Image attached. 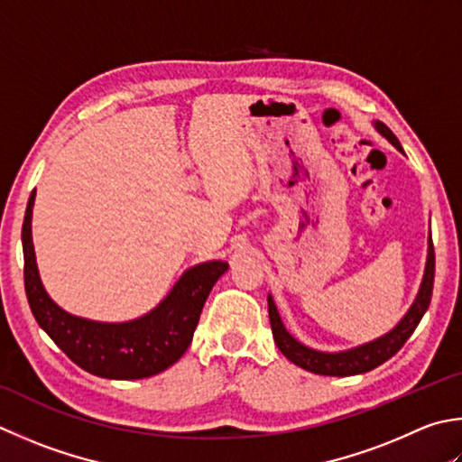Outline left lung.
Here are the masks:
<instances>
[{"label": "left lung", "mask_w": 462, "mask_h": 462, "mask_svg": "<svg viewBox=\"0 0 462 462\" xmlns=\"http://www.w3.org/2000/svg\"><path fill=\"white\" fill-rule=\"evenodd\" d=\"M374 125L394 148H399L402 152L401 142L396 140V135L388 130L383 122H376ZM432 284H435V246H432V238H429L427 268H424V276H422V284H420L417 300H414V304L411 306V310L406 312L404 319L396 324L391 332L384 334L383 338L368 342V345H363L358 348L345 350V352L312 350L291 337V332L284 328L282 320H280L273 296H268V314H270V327H273V334H274V342L280 348V352H282L291 363L314 374L352 376V374L368 373V370L381 366L388 358L394 356L396 352L404 346V342L411 338V334L419 327L420 319L429 309L430 296H432Z\"/></svg>", "instance_id": "1"}]
</instances>
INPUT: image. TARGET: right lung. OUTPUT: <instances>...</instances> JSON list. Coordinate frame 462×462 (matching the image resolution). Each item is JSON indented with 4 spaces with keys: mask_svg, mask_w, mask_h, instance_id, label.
<instances>
[{
    "mask_svg": "<svg viewBox=\"0 0 462 462\" xmlns=\"http://www.w3.org/2000/svg\"><path fill=\"white\" fill-rule=\"evenodd\" d=\"M32 192L22 226L23 282L30 309L48 337L79 368L114 381L148 378L171 366L192 342L204 302L228 264L222 260L189 268L171 292L146 316L122 324L78 319L45 294L32 242Z\"/></svg>",
    "mask_w": 462,
    "mask_h": 462,
    "instance_id": "add662e5",
    "label": "right lung"
}]
</instances>
